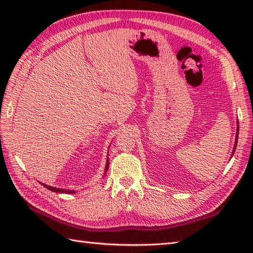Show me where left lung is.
Here are the masks:
<instances>
[{"label":"left lung","mask_w":253,"mask_h":253,"mask_svg":"<svg viewBox=\"0 0 253 253\" xmlns=\"http://www.w3.org/2000/svg\"><path fill=\"white\" fill-rule=\"evenodd\" d=\"M237 125H239V124H237ZM238 132H239V127L237 128V136H236V138H237V139H236V143H235V148H234V151H233V153L235 152V149H236V144H237V140H238Z\"/></svg>","instance_id":"8db88e82"}]
</instances>
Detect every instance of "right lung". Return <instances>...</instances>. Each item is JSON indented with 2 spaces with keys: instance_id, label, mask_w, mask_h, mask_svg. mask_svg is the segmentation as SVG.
Listing matches in <instances>:
<instances>
[{
  "instance_id": "1",
  "label": "right lung",
  "mask_w": 253,
  "mask_h": 253,
  "mask_svg": "<svg viewBox=\"0 0 253 253\" xmlns=\"http://www.w3.org/2000/svg\"><path fill=\"white\" fill-rule=\"evenodd\" d=\"M107 169H109V159H107V163H106V166H105V173ZM42 184V182H41ZM45 188H47V189L51 190V191H54V192H61V193H75L74 190H67V189H58V188H54V187H51V186H47V185H44L42 184Z\"/></svg>"
}]
</instances>
